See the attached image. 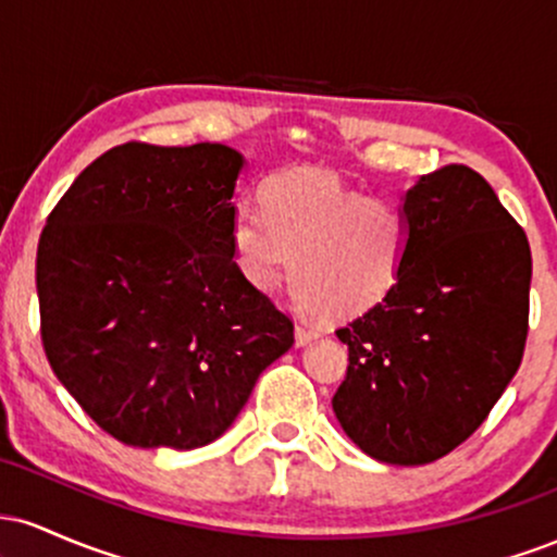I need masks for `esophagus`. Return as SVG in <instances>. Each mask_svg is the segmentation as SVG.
Here are the masks:
<instances>
[{"mask_svg":"<svg viewBox=\"0 0 557 557\" xmlns=\"http://www.w3.org/2000/svg\"><path fill=\"white\" fill-rule=\"evenodd\" d=\"M319 337H322V330L309 327V324H296V345H298V348H304V345H309L311 341H319Z\"/></svg>","mask_w":557,"mask_h":557,"instance_id":"1","label":"esophagus"}]
</instances>
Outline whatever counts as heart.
Returning <instances> with one entry per match:
<instances>
[{
    "mask_svg": "<svg viewBox=\"0 0 557 557\" xmlns=\"http://www.w3.org/2000/svg\"><path fill=\"white\" fill-rule=\"evenodd\" d=\"M261 207L238 209L230 253L251 290L290 285L322 319H354L376 309L406 270L411 225L395 201L369 198L327 170H287L261 188Z\"/></svg>",
    "mask_w": 557,
    "mask_h": 557,
    "instance_id": "heart-1",
    "label": "heart"
}]
</instances>
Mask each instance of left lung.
<instances>
[{"mask_svg":"<svg viewBox=\"0 0 557 557\" xmlns=\"http://www.w3.org/2000/svg\"><path fill=\"white\" fill-rule=\"evenodd\" d=\"M403 212L406 270L387 300L337 330L348 374L332 411L367 456L421 466L471 437L519 372L532 251L490 183L463 164L421 175Z\"/></svg>","mask_w":557,"mask_h":557,"instance_id":"obj_1","label":"left lung"}]
</instances>
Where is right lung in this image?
I'll use <instances>...</instances> for the list:
<instances>
[{
    "instance_id": "obj_1",
    "label": "right lung",
    "mask_w": 557,
    "mask_h": 557,
    "mask_svg": "<svg viewBox=\"0 0 557 557\" xmlns=\"http://www.w3.org/2000/svg\"><path fill=\"white\" fill-rule=\"evenodd\" d=\"M243 168L222 144H123L49 214L36 257L44 350L120 443H214L293 345L290 319L230 253Z\"/></svg>"
}]
</instances>
